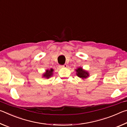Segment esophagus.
Wrapping results in <instances>:
<instances>
[{
    "instance_id": "1",
    "label": "esophagus",
    "mask_w": 127,
    "mask_h": 127,
    "mask_svg": "<svg viewBox=\"0 0 127 127\" xmlns=\"http://www.w3.org/2000/svg\"><path fill=\"white\" fill-rule=\"evenodd\" d=\"M61 67L66 68V67H67V65H66V64H64V65H62V66H61Z\"/></svg>"
}]
</instances>
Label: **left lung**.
Returning a JSON list of instances; mask_svg holds the SVG:
<instances>
[{"label":"left lung","mask_w":127,"mask_h":127,"mask_svg":"<svg viewBox=\"0 0 127 127\" xmlns=\"http://www.w3.org/2000/svg\"><path fill=\"white\" fill-rule=\"evenodd\" d=\"M76 71L77 72V76L82 79L86 78L89 76V72H87L86 70L83 69L81 67L77 68V69H76Z\"/></svg>","instance_id":"8db88e82"}]
</instances>
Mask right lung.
<instances>
[{"mask_svg": "<svg viewBox=\"0 0 127 127\" xmlns=\"http://www.w3.org/2000/svg\"><path fill=\"white\" fill-rule=\"evenodd\" d=\"M53 69L52 68H51L50 69H47L46 72L44 73V74H43V77H45L46 78H49L50 77L53 76Z\"/></svg>", "mask_w": 127, "mask_h": 127, "instance_id": "1", "label": "right lung"}]
</instances>
